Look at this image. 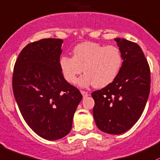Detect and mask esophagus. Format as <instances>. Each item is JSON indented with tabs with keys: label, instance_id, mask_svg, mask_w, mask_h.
I'll list each match as a JSON object with an SVG mask.
<instances>
[{
	"label": "esophagus",
	"instance_id": "1",
	"mask_svg": "<svg viewBox=\"0 0 160 160\" xmlns=\"http://www.w3.org/2000/svg\"><path fill=\"white\" fill-rule=\"evenodd\" d=\"M81 93H82V96H83L84 98H85V97H87V96L90 95V94H89L88 92H85V91H81Z\"/></svg>",
	"mask_w": 160,
	"mask_h": 160
}]
</instances>
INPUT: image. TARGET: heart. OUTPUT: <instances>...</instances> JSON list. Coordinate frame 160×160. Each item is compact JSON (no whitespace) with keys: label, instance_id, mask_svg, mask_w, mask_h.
Wrapping results in <instances>:
<instances>
[{"label":"heart","instance_id":"1","mask_svg":"<svg viewBox=\"0 0 160 160\" xmlns=\"http://www.w3.org/2000/svg\"><path fill=\"white\" fill-rule=\"evenodd\" d=\"M122 64L119 48L92 42L78 44L73 49V57L62 56L59 59L60 68L67 82L75 83L78 75L83 71L86 73L78 81L81 87L107 86L116 79Z\"/></svg>","mask_w":160,"mask_h":160}]
</instances>
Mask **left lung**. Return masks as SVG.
Returning a JSON list of instances; mask_svg holds the SVG:
<instances>
[{"label":"left lung","mask_w":160,"mask_h":160,"mask_svg":"<svg viewBox=\"0 0 160 160\" xmlns=\"http://www.w3.org/2000/svg\"><path fill=\"white\" fill-rule=\"evenodd\" d=\"M114 40L123 57L121 72L114 82L92 96L97 127L118 135L130 130L143 112L150 90V70L140 46L125 39Z\"/></svg>","instance_id":"obj_1"}]
</instances>
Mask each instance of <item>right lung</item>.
<instances>
[{
    "instance_id": "add662e5",
    "label": "right lung",
    "mask_w": 160,
    "mask_h": 160,
    "mask_svg": "<svg viewBox=\"0 0 160 160\" xmlns=\"http://www.w3.org/2000/svg\"><path fill=\"white\" fill-rule=\"evenodd\" d=\"M60 39H43L26 46L13 74V91L20 113L39 137L56 140L71 131L82 95L66 82L59 66Z\"/></svg>"
}]
</instances>
